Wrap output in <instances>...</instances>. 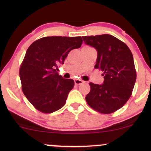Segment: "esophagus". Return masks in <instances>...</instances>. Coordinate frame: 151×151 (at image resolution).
<instances>
[{"label": "esophagus", "instance_id": "34e87169", "mask_svg": "<svg viewBox=\"0 0 151 151\" xmlns=\"http://www.w3.org/2000/svg\"><path fill=\"white\" fill-rule=\"evenodd\" d=\"M74 82H75V84H76V85H79V84L83 83L84 82L83 80H80V79H76L74 80Z\"/></svg>", "mask_w": 151, "mask_h": 151}]
</instances>
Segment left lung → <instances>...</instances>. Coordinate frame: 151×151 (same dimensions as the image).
I'll use <instances>...</instances> for the list:
<instances>
[{
	"mask_svg": "<svg viewBox=\"0 0 151 151\" xmlns=\"http://www.w3.org/2000/svg\"><path fill=\"white\" fill-rule=\"evenodd\" d=\"M84 43L98 52L96 69L103 72L102 84L90 82L87 104L98 112L109 114L122 108L131 96L136 81L133 56L125 43L109 34L83 36Z\"/></svg>",
	"mask_w": 151,
	"mask_h": 151,
	"instance_id": "1",
	"label": "left lung"
}]
</instances>
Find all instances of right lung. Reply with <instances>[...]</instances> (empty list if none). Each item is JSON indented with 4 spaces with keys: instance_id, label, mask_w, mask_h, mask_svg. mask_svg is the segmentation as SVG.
<instances>
[{
    "instance_id": "add662e5",
    "label": "right lung",
    "mask_w": 151,
    "mask_h": 151,
    "mask_svg": "<svg viewBox=\"0 0 151 151\" xmlns=\"http://www.w3.org/2000/svg\"><path fill=\"white\" fill-rule=\"evenodd\" d=\"M82 43L80 36L44 37L27 50L20 68V78L23 93L37 110L50 113L65 104L74 81L59 76L55 69Z\"/></svg>"
}]
</instances>
